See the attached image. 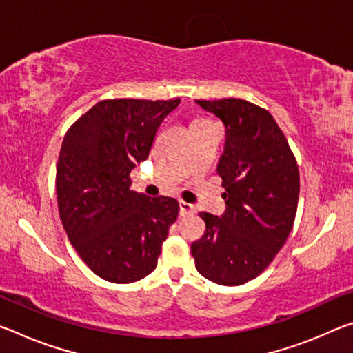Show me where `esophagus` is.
<instances>
[{
    "label": "esophagus",
    "mask_w": 353,
    "mask_h": 353,
    "mask_svg": "<svg viewBox=\"0 0 353 353\" xmlns=\"http://www.w3.org/2000/svg\"><path fill=\"white\" fill-rule=\"evenodd\" d=\"M179 213L182 214V216H185V214H193L194 213V207L188 204V202L185 201H181L179 202Z\"/></svg>",
    "instance_id": "1"
}]
</instances>
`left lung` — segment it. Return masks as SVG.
<instances>
[{
	"label": "left lung",
	"instance_id": "obj_1",
	"mask_svg": "<svg viewBox=\"0 0 353 353\" xmlns=\"http://www.w3.org/2000/svg\"><path fill=\"white\" fill-rule=\"evenodd\" d=\"M225 128L218 162L225 210L202 212L205 232L191 244L201 276L224 286L255 279L288 238L299 201V170L288 141L268 110L244 99L198 101Z\"/></svg>",
	"mask_w": 353,
	"mask_h": 353
}]
</instances>
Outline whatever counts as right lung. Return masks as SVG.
<instances>
[{
    "mask_svg": "<svg viewBox=\"0 0 353 353\" xmlns=\"http://www.w3.org/2000/svg\"><path fill=\"white\" fill-rule=\"evenodd\" d=\"M181 99H107L65 135L57 162L59 214L70 243L107 282L132 283L157 266L179 202L132 191L130 171L146 160L163 119Z\"/></svg>",
    "mask_w": 353,
    "mask_h": 353,
    "instance_id": "add662e5",
    "label": "right lung"
}]
</instances>
